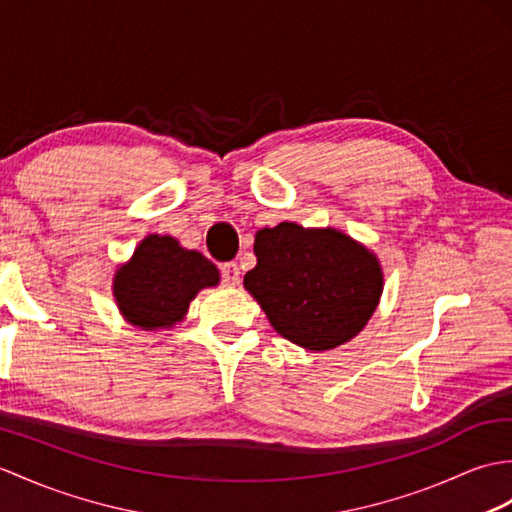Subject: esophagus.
Here are the masks:
<instances>
[{"instance_id": "obj_1", "label": "esophagus", "mask_w": 512, "mask_h": 512, "mask_svg": "<svg viewBox=\"0 0 512 512\" xmlns=\"http://www.w3.org/2000/svg\"><path fill=\"white\" fill-rule=\"evenodd\" d=\"M222 283L240 285V268H237L235 261H229V264H222Z\"/></svg>"}]
</instances>
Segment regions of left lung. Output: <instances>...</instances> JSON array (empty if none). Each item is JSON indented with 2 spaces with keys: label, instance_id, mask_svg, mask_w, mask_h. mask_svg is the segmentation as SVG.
Masks as SVG:
<instances>
[{
  "label": "left lung",
  "instance_id": "1",
  "mask_svg": "<svg viewBox=\"0 0 512 512\" xmlns=\"http://www.w3.org/2000/svg\"><path fill=\"white\" fill-rule=\"evenodd\" d=\"M255 255L244 288L299 347L327 351L351 340L379 303V261L340 231L281 222L257 233Z\"/></svg>",
  "mask_w": 512,
  "mask_h": 512
}]
</instances>
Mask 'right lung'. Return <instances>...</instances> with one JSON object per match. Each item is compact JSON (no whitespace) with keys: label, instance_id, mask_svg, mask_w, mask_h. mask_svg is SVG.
Wrapping results in <instances>:
<instances>
[{"label":"right lung","instance_id":"add662e5","mask_svg":"<svg viewBox=\"0 0 512 512\" xmlns=\"http://www.w3.org/2000/svg\"><path fill=\"white\" fill-rule=\"evenodd\" d=\"M220 281L218 268L170 235H148L133 259L117 270L113 294L122 314L141 329L172 327L189 301Z\"/></svg>","mask_w":512,"mask_h":512}]
</instances>
